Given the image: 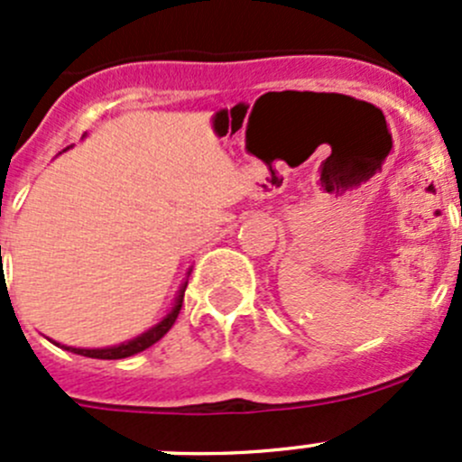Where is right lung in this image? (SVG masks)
<instances>
[{
	"mask_svg": "<svg viewBox=\"0 0 462 462\" xmlns=\"http://www.w3.org/2000/svg\"><path fill=\"white\" fill-rule=\"evenodd\" d=\"M82 137H87V133H84ZM2 249V246H0ZM187 280H189V273L187 278L182 280V284H180L178 293H175L173 302H171L169 311H166V316L162 318L158 325H153L151 329H146L144 334L131 337V340H125L120 342V345H113V346H97V349H82V346H69V345H60V342L55 340H49L53 342V345L61 346V349L66 351H73V354H79V356H87V358H97V360H120V358H128V356H135L140 354V351L149 349L151 345H155V342L160 340L162 336L166 334V331L173 327L175 318H178L180 309H182V300H184V291H187Z\"/></svg>",
	"mask_w": 462,
	"mask_h": 462,
	"instance_id": "right-lung-1",
	"label": "right lung"
}]
</instances>
